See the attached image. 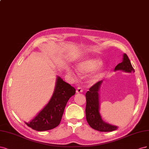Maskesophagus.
Listing matches in <instances>:
<instances>
[{"mask_svg":"<svg viewBox=\"0 0 149 149\" xmlns=\"http://www.w3.org/2000/svg\"><path fill=\"white\" fill-rule=\"evenodd\" d=\"M82 92H83V88L80 87H77V90H76V93H81Z\"/></svg>","mask_w":149,"mask_h":149,"instance_id":"esophagus-1","label":"esophagus"}]
</instances>
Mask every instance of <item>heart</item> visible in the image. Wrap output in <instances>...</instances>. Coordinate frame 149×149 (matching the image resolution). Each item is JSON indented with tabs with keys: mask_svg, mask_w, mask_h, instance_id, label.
Masks as SVG:
<instances>
[{
	"mask_svg": "<svg viewBox=\"0 0 149 149\" xmlns=\"http://www.w3.org/2000/svg\"><path fill=\"white\" fill-rule=\"evenodd\" d=\"M102 64V61L98 58H90L80 62L77 66V69L81 74H87L97 69ZM69 72L70 71L69 70ZM101 74L97 73L92 76V80L98 79Z\"/></svg>",
	"mask_w": 149,
	"mask_h": 149,
	"instance_id": "b5f03b06",
	"label": "heart"
}]
</instances>
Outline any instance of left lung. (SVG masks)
<instances>
[{
    "label": "left lung",
    "instance_id": "left-lung-1",
    "mask_svg": "<svg viewBox=\"0 0 149 149\" xmlns=\"http://www.w3.org/2000/svg\"><path fill=\"white\" fill-rule=\"evenodd\" d=\"M114 70H123L126 72L134 73L135 70L131 65L128 56L124 54L122 62L118 64L114 68ZM103 80H100L94 84L86 93V119L90 127L101 132H111L116 130L118 127L109 124L103 121L100 113L99 90Z\"/></svg>",
    "mask_w": 149,
    "mask_h": 149
}]
</instances>
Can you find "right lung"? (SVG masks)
<instances>
[{
    "label": "right lung",
    "mask_w": 149,
    "mask_h": 149,
    "mask_svg": "<svg viewBox=\"0 0 149 149\" xmlns=\"http://www.w3.org/2000/svg\"><path fill=\"white\" fill-rule=\"evenodd\" d=\"M75 93V89L57 76L54 92L45 108L26 125L38 131L54 129L59 125L65 105L69 98Z\"/></svg>",
    "instance_id": "right-lung-1"
}]
</instances>
